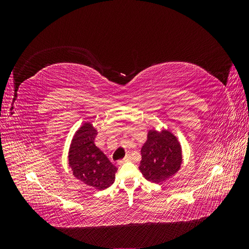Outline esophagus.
<instances>
[{
	"label": "esophagus",
	"instance_id": "1",
	"mask_svg": "<svg viewBox=\"0 0 249 249\" xmlns=\"http://www.w3.org/2000/svg\"><path fill=\"white\" fill-rule=\"evenodd\" d=\"M127 161H131V157H130V156H126V157L124 158L123 160L118 161V165H122V164H124V162H127Z\"/></svg>",
	"mask_w": 249,
	"mask_h": 249
}]
</instances>
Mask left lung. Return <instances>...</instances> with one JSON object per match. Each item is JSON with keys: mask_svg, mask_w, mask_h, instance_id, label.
<instances>
[{"mask_svg": "<svg viewBox=\"0 0 249 249\" xmlns=\"http://www.w3.org/2000/svg\"><path fill=\"white\" fill-rule=\"evenodd\" d=\"M183 163V149L178 137L168 129L147 132L141 147L139 170L152 183H162L179 170Z\"/></svg>", "mask_w": 249, "mask_h": 249, "instance_id": "left-lung-1", "label": "left lung"}]
</instances>
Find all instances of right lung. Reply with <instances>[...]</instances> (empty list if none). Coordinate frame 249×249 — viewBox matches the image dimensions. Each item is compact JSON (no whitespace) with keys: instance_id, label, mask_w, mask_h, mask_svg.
I'll use <instances>...</instances> for the list:
<instances>
[{"instance_id":"1","label":"right lung","mask_w":249,"mask_h":249,"mask_svg":"<svg viewBox=\"0 0 249 249\" xmlns=\"http://www.w3.org/2000/svg\"><path fill=\"white\" fill-rule=\"evenodd\" d=\"M97 134L91 122H86L74 132L69 148V165L72 175L96 190H105L115 180L117 168L94 144Z\"/></svg>"}]
</instances>
